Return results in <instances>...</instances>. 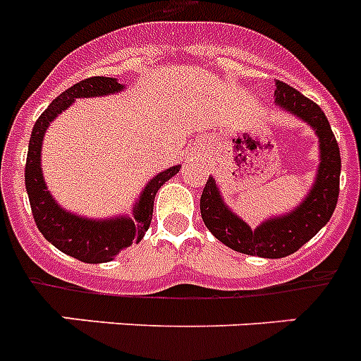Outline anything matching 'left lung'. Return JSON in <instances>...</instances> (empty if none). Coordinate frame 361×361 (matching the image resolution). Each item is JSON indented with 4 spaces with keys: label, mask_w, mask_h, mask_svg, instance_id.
I'll list each match as a JSON object with an SVG mask.
<instances>
[{
    "label": "left lung",
    "mask_w": 361,
    "mask_h": 361,
    "mask_svg": "<svg viewBox=\"0 0 361 361\" xmlns=\"http://www.w3.org/2000/svg\"><path fill=\"white\" fill-rule=\"evenodd\" d=\"M274 96L282 109L312 126L321 142V163L310 195L291 213L269 219L254 230L235 213H231L213 178L207 180L200 196L204 224L219 241L231 250L269 259L286 257L297 252L330 221L338 204L341 174L338 140L321 107L283 81H276Z\"/></svg>",
    "instance_id": "obj_1"
}]
</instances>
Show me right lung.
<instances>
[{"label": "right lung", "instance_id": "1", "mask_svg": "<svg viewBox=\"0 0 361 361\" xmlns=\"http://www.w3.org/2000/svg\"><path fill=\"white\" fill-rule=\"evenodd\" d=\"M122 89L124 85H120L114 78H104V75H94V78L83 79L72 85L63 94H59L48 105V109L38 116L31 131V139H29L27 161H25V189H27L29 204H31L37 228L54 247L85 263L111 262L120 250L131 247L133 243H139L145 237L146 230L150 228L157 190L166 180H171L172 176L180 172V165L159 172L154 180L148 181V185L140 192L139 202L135 204L131 216H113L109 221H98V219L92 221V219L68 213L49 195L48 187L44 183L42 169H40L42 139L49 122L74 104L75 98L107 96L120 92Z\"/></svg>", "mask_w": 361, "mask_h": 361}]
</instances>
